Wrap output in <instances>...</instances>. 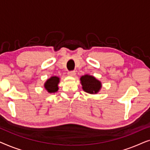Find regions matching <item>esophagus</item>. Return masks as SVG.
<instances>
[{
	"mask_svg": "<svg viewBox=\"0 0 150 150\" xmlns=\"http://www.w3.org/2000/svg\"><path fill=\"white\" fill-rule=\"evenodd\" d=\"M67 75H68L69 76H71V77L75 76V75H76V71H69V72L67 73Z\"/></svg>",
	"mask_w": 150,
	"mask_h": 150,
	"instance_id": "esophagus-1",
	"label": "esophagus"
}]
</instances>
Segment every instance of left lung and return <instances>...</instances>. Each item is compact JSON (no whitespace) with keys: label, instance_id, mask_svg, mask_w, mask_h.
<instances>
[{"label":"left lung","instance_id":"8db88e82","mask_svg":"<svg viewBox=\"0 0 150 150\" xmlns=\"http://www.w3.org/2000/svg\"><path fill=\"white\" fill-rule=\"evenodd\" d=\"M81 83L83 89L88 93H97L102 87L101 82L96 79L93 76L88 74L81 76Z\"/></svg>","mask_w":150,"mask_h":150}]
</instances>
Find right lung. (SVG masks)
Returning <instances> with one entry per match:
<instances>
[{
	"instance_id": "right-lung-1",
	"label": "right lung",
	"mask_w": 150,
	"mask_h": 150,
	"mask_svg": "<svg viewBox=\"0 0 150 150\" xmlns=\"http://www.w3.org/2000/svg\"><path fill=\"white\" fill-rule=\"evenodd\" d=\"M59 78L57 76H52L46 81L44 84V87L48 93H55L58 91V84Z\"/></svg>"
}]
</instances>
